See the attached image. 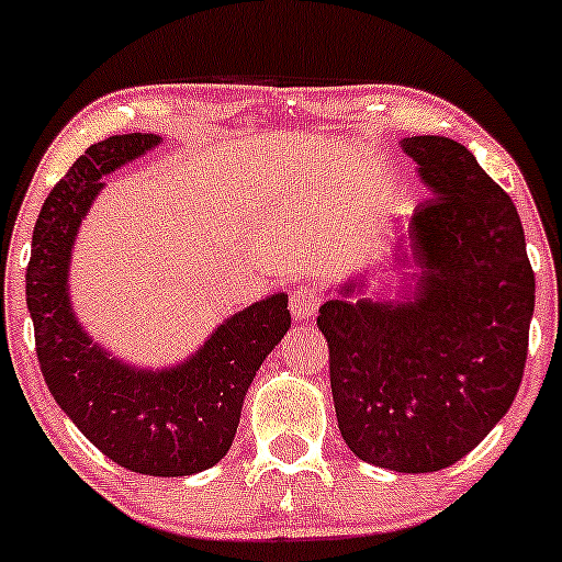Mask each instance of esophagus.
I'll list each match as a JSON object with an SVG mask.
<instances>
[{"mask_svg": "<svg viewBox=\"0 0 562 562\" xmlns=\"http://www.w3.org/2000/svg\"><path fill=\"white\" fill-rule=\"evenodd\" d=\"M318 305H322V293H318V288L314 285H297L293 293H290V314H293L297 322L314 316Z\"/></svg>", "mask_w": 562, "mask_h": 562, "instance_id": "esophagus-1", "label": "esophagus"}]
</instances>
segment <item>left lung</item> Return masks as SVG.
I'll return each mask as SVG.
<instances>
[{
  "instance_id": "8db88e82",
  "label": "left lung",
  "mask_w": 562,
  "mask_h": 562,
  "mask_svg": "<svg viewBox=\"0 0 562 562\" xmlns=\"http://www.w3.org/2000/svg\"><path fill=\"white\" fill-rule=\"evenodd\" d=\"M430 199L409 220L423 269L407 303L347 297L318 308L339 432L355 457L394 472L457 464L521 386L535 272L510 196L464 145L404 137Z\"/></svg>"
}]
</instances>
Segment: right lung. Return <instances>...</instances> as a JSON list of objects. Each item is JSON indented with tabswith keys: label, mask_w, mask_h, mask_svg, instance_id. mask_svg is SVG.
Listing matches in <instances>:
<instances>
[{
	"label": "right lung",
	"mask_w": 562,
	"mask_h": 562,
	"mask_svg": "<svg viewBox=\"0 0 562 562\" xmlns=\"http://www.w3.org/2000/svg\"><path fill=\"white\" fill-rule=\"evenodd\" d=\"M158 142V134H116L72 162L35 220L25 297L48 392L82 436L124 470L187 477L228 453L244 396L290 329V311L285 293L248 305L168 371L126 366L85 334L67 288L77 228L103 189L101 176Z\"/></svg>",
	"instance_id": "1"
}]
</instances>
